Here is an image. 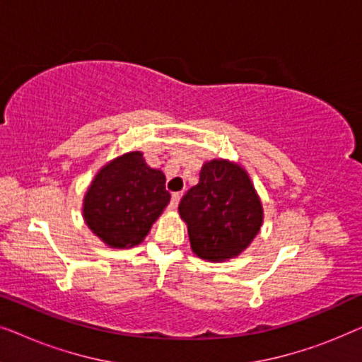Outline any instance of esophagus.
<instances>
[{
    "instance_id": "1",
    "label": "esophagus",
    "mask_w": 362,
    "mask_h": 362,
    "mask_svg": "<svg viewBox=\"0 0 362 362\" xmlns=\"http://www.w3.org/2000/svg\"><path fill=\"white\" fill-rule=\"evenodd\" d=\"M180 199H181V192H175V194L171 196V201H170V209H176L177 204H180Z\"/></svg>"
}]
</instances>
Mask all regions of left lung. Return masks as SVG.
<instances>
[{
	"mask_svg": "<svg viewBox=\"0 0 362 362\" xmlns=\"http://www.w3.org/2000/svg\"><path fill=\"white\" fill-rule=\"evenodd\" d=\"M177 209L194 254L211 262L232 259L247 249L264 217L247 173L224 160L202 166L199 182L186 192Z\"/></svg>",
	"mask_w": 362,
	"mask_h": 362,
	"instance_id": "1",
	"label": "left lung"
}]
</instances>
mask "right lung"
Instances as JSON below:
<instances>
[{"label":"right lung","mask_w":362,"mask_h":362,"mask_svg":"<svg viewBox=\"0 0 362 362\" xmlns=\"http://www.w3.org/2000/svg\"><path fill=\"white\" fill-rule=\"evenodd\" d=\"M166 177L143 160L127 153L103 166L83 199V217L93 234L115 249L138 245L150 232L171 194Z\"/></svg>","instance_id":"add662e5"}]
</instances>
